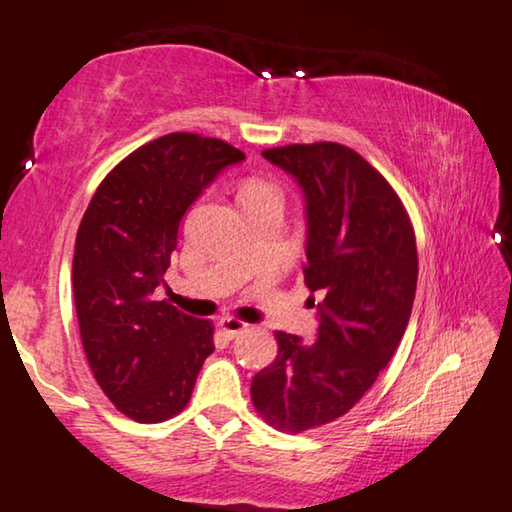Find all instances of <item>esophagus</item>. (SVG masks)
Here are the masks:
<instances>
[{
    "instance_id": "1",
    "label": "esophagus",
    "mask_w": 512,
    "mask_h": 512,
    "mask_svg": "<svg viewBox=\"0 0 512 512\" xmlns=\"http://www.w3.org/2000/svg\"><path fill=\"white\" fill-rule=\"evenodd\" d=\"M220 329L227 335V338H239L243 331H248V324L241 322L236 317H223L220 319Z\"/></svg>"
}]
</instances>
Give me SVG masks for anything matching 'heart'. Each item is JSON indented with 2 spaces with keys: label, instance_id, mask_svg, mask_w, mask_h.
<instances>
[{
  "label": "heart",
  "instance_id": "b5f03b06",
  "mask_svg": "<svg viewBox=\"0 0 512 512\" xmlns=\"http://www.w3.org/2000/svg\"><path fill=\"white\" fill-rule=\"evenodd\" d=\"M264 193H276V190H273L271 186H266V183L255 181V183H248V186L243 188L241 197H243V195H264Z\"/></svg>",
  "mask_w": 512,
  "mask_h": 512
}]
</instances>
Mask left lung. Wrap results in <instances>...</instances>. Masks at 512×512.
Listing matches in <instances>:
<instances>
[{
	"label": "left lung",
	"instance_id": "8db88e82",
	"mask_svg": "<svg viewBox=\"0 0 512 512\" xmlns=\"http://www.w3.org/2000/svg\"><path fill=\"white\" fill-rule=\"evenodd\" d=\"M262 156L303 190V276L324 294L317 340L276 331V361L250 386L257 414L296 434L345 416L393 358L414 305L416 236L391 183L345 144H287Z\"/></svg>",
	"mask_w": 512,
	"mask_h": 512
}]
</instances>
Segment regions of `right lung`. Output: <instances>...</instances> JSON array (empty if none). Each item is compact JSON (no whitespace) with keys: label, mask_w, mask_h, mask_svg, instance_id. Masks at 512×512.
<instances>
[{"label":"right lung","mask_w":512,"mask_h":512,"mask_svg":"<svg viewBox=\"0 0 512 512\" xmlns=\"http://www.w3.org/2000/svg\"><path fill=\"white\" fill-rule=\"evenodd\" d=\"M243 151L216 137L170 133L135 149L101 181L75 236L73 296L98 386L137 423L177 416L213 352V324L156 287L179 225L204 188Z\"/></svg>","instance_id":"1"}]
</instances>
